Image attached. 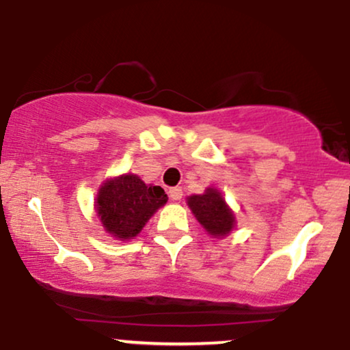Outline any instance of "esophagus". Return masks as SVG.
I'll use <instances>...</instances> for the list:
<instances>
[{
	"mask_svg": "<svg viewBox=\"0 0 350 350\" xmlns=\"http://www.w3.org/2000/svg\"><path fill=\"white\" fill-rule=\"evenodd\" d=\"M170 198L171 200H180V198H183V189L180 187L170 189Z\"/></svg>",
	"mask_w": 350,
	"mask_h": 350,
	"instance_id": "1",
	"label": "esophagus"
}]
</instances>
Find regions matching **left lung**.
Masks as SVG:
<instances>
[{
	"mask_svg": "<svg viewBox=\"0 0 350 350\" xmlns=\"http://www.w3.org/2000/svg\"><path fill=\"white\" fill-rule=\"evenodd\" d=\"M186 202L204 230L214 239H226L235 228V212L219 189L207 187L204 194L189 196Z\"/></svg>",
	"mask_w": 350,
	"mask_h": 350,
	"instance_id": "8db88e82",
	"label": "left lung"
}]
</instances>
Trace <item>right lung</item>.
Instances as JSON below:
<instances>
[{"instance_id":"1","label":"right lung","mask_w":350,"mask_h":350,"mask_svg":"<svg viewBox=\"0 0 350 350\" xmlns=\"http://www.w3.org/2000/svg\"><path fill=\"white\" fill-rule=\"evenodd\" d=\"M166 202L163 187L146 184L133 172H124L103 180L95 198V214L108 235L128 242Z\"/></svg>"}]
</instances>
